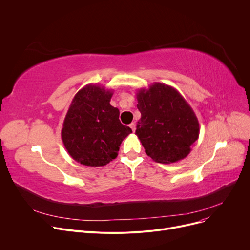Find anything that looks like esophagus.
Segmentation results:
<instances>
[{
  "mask_svg": "<svg viewBox=\"0 0 250 250\" xmlns=\"http://www.w3.org/2000/svg\"><path fill=\"white\" fill-rule=\"evenodd\" d=\"M129 127H130V128H132V130H133V132H135V130H136V125H135L134 123H132V124H130V125H129Z\"/></svg>",
  "mask_w": 250,
  "mask_h": 250,
  "instance_id": "esophagus-1",
  "label": "esophagus"
}]
</instances>
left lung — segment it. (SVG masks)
<instances>
[{"instance_id": "1", "label": "left lung", "mask_w": 250, "mask_h": 250, "mask_svg": "<svg viewBox=\"0 0 250 250\" xmlns=\"http://www.w3.org/2000/svg\"><path fill=\"white\" fill-rule=\"evenodd\" d=\"M141 112L136 135L146 154L164 164L185 159L200 136V124L188 101L172 86L155 82L136 93Z\"/></svg>"}]
</instances>
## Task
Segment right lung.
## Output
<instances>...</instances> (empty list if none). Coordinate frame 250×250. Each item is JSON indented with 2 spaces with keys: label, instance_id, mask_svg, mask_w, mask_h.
I'll use <instances>...</instances> for the list:
<instances>
[{
  "label": "right lung",
  "instance_id": "add662e5",
  "mask_svg": "<svg viewBox=\"0 0 250 250\" xmlns=\"http://www.w3.org/2000/svg\"><path fill=\"white\" fill-rule=\"evenodd\" d=\"M113 91L88 84L74 96L62 128L63 146L85 166H104L116 158L132 129L121 124L120 110L110 105Z\"/></svg>",
  "mask_w": 250,
  "mask_h": 250
}]
</instances>
